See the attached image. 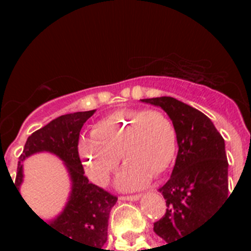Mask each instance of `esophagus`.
<instances>
[{"label":"esophagus","instance_id":"1","mask_svg":"<svg viewBox=\"0 0 251 251\" xmlns=\"http://www.w3.org/2000/svg\"><path fill=\"white\" fill-rule=\"evenodd\" d=\"M141 194H135V195H122L120 197V201H138L141 198Z\"/></svg>","mask_w":251,"mask_h":251}]
</instances>
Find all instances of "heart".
Instances as JSON below:
<instances>
[{"label": "heart", "instance_id": "obj_1", "mask_svg": "<svg viewBox=\"0 0 251 251\" xmlns=\"http://www.w3.org/2000/svg\"><path fill=\"white\" fill-rule=\"evenodd\" d=\"M177 152V131L160 110H122L99 120L91 139H82L79 153L90 179L105 185L121 156L126 163L117 178L118 187L134 190L151 176L171 168Z\"/></svg>", "mask_w": 251, "mask_h": 251}]
</instances>
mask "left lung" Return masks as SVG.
<instances>
[{
    "label": "left lung",
    "mask_w": 251,
    "mask_h": 251,
    "mask_svg": "<svg viewBox=\"0 0 251 251\" xmlns=\"http://www.w3.org/2000/svg\"><path fill=\"white\" fill-rule=\"evenodd\" d=\"M142 101L165 110L177 131L175 168L159 189L167 212L153 223L157 236L175 242L206 223L228 197L226 143L206 114L177 99L161 96Z\"/></svg>",
    "instance_id": "left-lung-1"
}]
</instances>
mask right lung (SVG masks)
Returning a JSON list of instances; mask_svg holds the SVG:
<instances>
[{
  "label": "right lung",
  "mask_w": 251,
  "mask_h": 251,
  "mask_svg": "<svg viewBox=\"0 0 251 251\" xmlns=\"http://www.w3.org/2000/svg\"><path fill=\"white\" fill-rule=\"evenodd\" d=\"M94 113L95 110H87L64 114L31 134L19 156L17 178L13 182L18 190L23 181L22 161L25 157L41 151L57 155L68 168L72 178V193L64 211L54 220L45 223L35 215L61 236L82 244L84 251H106L104 244L108 237V219L117 197L88 182L78 153L82 126Z\"/></svg>",
  "instance_id": "obj_1"
}]
</instances>
